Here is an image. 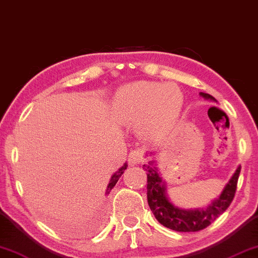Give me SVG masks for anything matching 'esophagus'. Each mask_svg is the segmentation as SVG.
Here are the masks:
<instances>
[{"label":"esophagus","mask_w":258,"mask_h":258,"mask_svg":"<svg viewBox=\"0 0 258 258\" xmlns=\"http://www.w3.org/2000/svg\"><path fill=\"white\" fill-rule=\"evenodd\" d=\"M128 159L130 164H140L143 160V152L141 150H133L129 154Z\"/></svg>","instance_id":"obj_1"}]
</instances>
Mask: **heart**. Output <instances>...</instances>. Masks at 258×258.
Instances as JSON below:
<instances>
[{"instance_id":"b5f03b06","label":"heart","mask_w":258,"mask_h":258,"mask_svg":"<svg viewBox=\"0 0 258 258\" xmlns=\"http://www.w3.org/2000/svg\"><path fill=\"white\" fill-rule=\"evenodd\" d=\"M116 103L129 118H140L147 114L145 128L151 134H158L169 128L178 117L182 93L173 84L136 81L120 89Z\"/></svg>"}]
</instances>
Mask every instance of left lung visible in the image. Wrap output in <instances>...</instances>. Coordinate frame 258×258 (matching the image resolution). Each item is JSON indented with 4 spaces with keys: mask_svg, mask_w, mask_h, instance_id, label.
Instances as JSON below:
<instances>
[{
    "mask_svg": "<svg viewBox=\"0 0 258 258\" xmlns=\"http://www.w3.org/2000/svg\"><path fill=\"white\" fill-rule=\"evenodd\" d=\"M200 95L205 99L216 101L207 93H200ZM143 169L147 171L148 177V204L154 213L155 218L166 228L175 231H185V233L199 231L206 228L229 207L235 197L238 175L241 172V166H238L220 197L211 205H208L206 208L181 210V208L174 206L167 198L165 184L159 173L157 172L154 162H149L148 165H143Z\"/></svg>",
    "mask_w": 258,
    "mask_h": 258,
    "instance_id": "left-lung-1",
    "label": "left lung"
}]
</instances>
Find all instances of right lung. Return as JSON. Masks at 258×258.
Segmentation results:
<instances>
[{
	"instance_id": "1",
	"label": "right lung",
	"mask_w": 258,
	"mask_h": 258,
	"mask_svg": "<svg viewBox=\"0 0 258 258\" xmlns=\"http://www.w3.org/2000/svg\"><path fill=\"white\" fill-rule=\"evenodd\" d=\"M126 166H128V164H124V165H123L121 169H118L117 172H115L113 175H111V179H110L109 184H108V186H107L106 194H109L110 191H111V188H114V186L116 185L117 180H118V179H120V177L123 174V172H124V170L126 169Z\"/></svg>"
}]
</instances>
